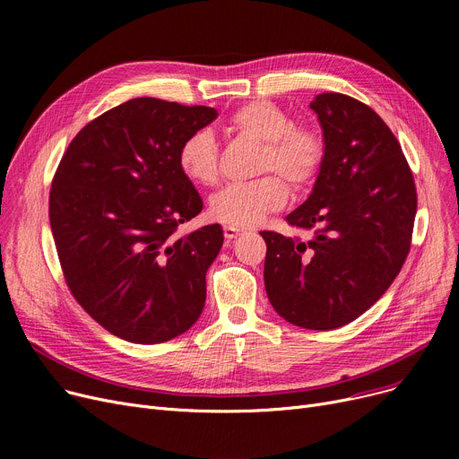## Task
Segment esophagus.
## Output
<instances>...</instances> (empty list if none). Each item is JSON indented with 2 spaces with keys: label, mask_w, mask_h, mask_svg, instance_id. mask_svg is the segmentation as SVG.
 <instances>
[{
  "label": "esophagus",
  "mask_w": 459,
  "mask_h": 459,
  "mask_svg": "<svg viewBox=\"0 0 459 459\" xmlns=\"http://www.w3.org/2000/svg\"><path fill=\"white\" fill-rule=\"evenodd\" d=\"M223 232H225V238H227L229 242H230V239L238 238V236H239V232H242V230H239L238 227H229V225H227V227L223 229Z\"/></svg>",
  "instance_id": "34e87169"
}]
</instances>
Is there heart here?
Here are the masks:
<instances>
[{
    "label": "heart",
    "instance_id": "b5f03b06",
    "mask_svg": "<svg viewBox=\"0 0 459 459\" xmlns=\"http://www.w3.org/2000/svg\"><path fill=\"white\" fill-rule=\"evenodd\" d=\"M230 130L262 143L258 169L281 175L294 189L316 180L325 160L324 134L307 125H294L292 117L268 100H256L239 108L230 117ZM180 171L195 184L213 186L220 178V149L208 130L186 137L178 151ZM288 201L286 184L266 175L246 184H232L210 201V215L229 227H253Z\"/></svg>",
    "mask_w": 459,
    "mask_h": 459
}]
</instances>
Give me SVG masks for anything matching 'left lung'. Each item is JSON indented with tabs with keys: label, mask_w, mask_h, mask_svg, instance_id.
Listing matches in <instances>:
<instances>
[{
	"label": "left lung",
	"mask_w": 459,
	"mask_h": 459,
	"mask_svg": "<svg viewBox=\"0 0 459 459\" xmlns=\"http://www.w3.org/2000/svg\"><path fill=\"white\" fill-rule=\"evenodd\" d=\"M325 160L308 199L286 215L308 239L262 230L264 284L277 315L303 329L342 327L393 284L411 247L417 189L391 128L348 94L310 102Z\"/></svg>",
	"instance_id": "obj_1"
}]
</instances>
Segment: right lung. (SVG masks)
I'll return each mask as SVG.
<instances>
[{"label": "right lung", "mask_w": 459, "mask_h": 459, "mask_svg": "<svg viewBox=\"0 0 459 459\" xmlns=\"http://www.w3.org/2000/svg\"><path fill=\"white\" fill-rule=\"evenodd\" d=\"M215 117L213 108L143 96L91 120L61 158L50 225L65 281L87 315L118 339L167 342L204 308L206 272L223 229L175 234L203 210L178 151Z\"/></svg>", "instance_id": "obj_1"}]
</instances>
